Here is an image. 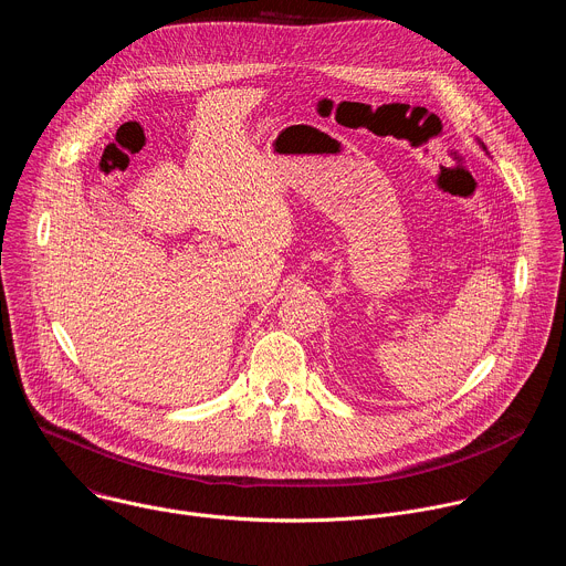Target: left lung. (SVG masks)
<instances>
[{"label":"left lung","mask_w":566,"mask_h":566,"mask_svg":"<svg viewBox=\"0 0 566 566\" xmlns=\"http://www.w3.org/2000/svg\"><path fill=\"white\" fill-rule=\"evenodd\" d=\"M479 145H481V147H483V149H486V145H483V143H481V140H479Z\"/></svg>","instance_id":"left-lung-1"}]
</instances>
